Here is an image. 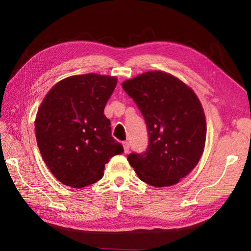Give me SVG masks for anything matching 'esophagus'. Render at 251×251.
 I'll use <instances>...</instances> for the list:
<instances>
[{
    "label": "esophagus",
    "mask_w": 251,
    "mask_h": 251,
    "mask_svg": "<svg viewBox=\"0 0 251 251\" xmlns=\"http://www.w3.org/2000/svg\"><path fill=\"white\" fill-rule=\"evenodd\" d=\"M123 146H124V151H125V154H127L128 151H130V144H128L127 141H124L123 142Z\"/></svg>",
    "instance_id": "esophagus-1"
}]
</instances>
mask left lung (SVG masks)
<instances>
[{
  "label": "left lung",
  "mask_w": 251,
  "mask_h": 251,
  "mask_svg": "<svg viewBox=\"0 0 251 251\" xmlns=\"http://www.w3.org/2000/svg\"><path fill=\"white\" fill-rule=\"evenodd\" d=\"M138 105L149 132L146 153L127 161L140 180L155 187L172 186L198 164L206 139V120L198 96L163 71H148L123 82Z\"/></svg>",
  "instance_id": "left-lung-1"
}]
</instances>
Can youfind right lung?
<instances>
[{"label": "right lung", "mask_w": 251, "mask_h": 251, "mask_svg": "<svg viewBox=\"0 0 251 251\" xmlns=\"http://www.w3.org/2000/svg\"><path fill=\"white\" fill-rule=\"evenodd\" d=\"M117 85L115 76L88 73L66 77L45 96L35 117L43 160L59 182L80 188L103 176L104 164L123 154L103 110Z\"/></svg>", "instance_id": "obj_1"}]
</instances>
